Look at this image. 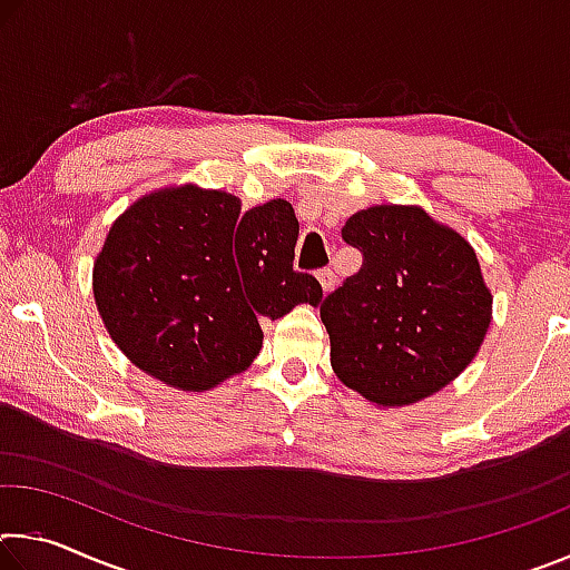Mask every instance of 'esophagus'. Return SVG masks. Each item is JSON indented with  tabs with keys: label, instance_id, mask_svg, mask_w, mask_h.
<instances>
[{
	"label": "esophagus",
	"instance_id": "obj_1",
	"mask_svg": "<svg viewBox=\"0 0 570 570\" xmlns=\"http://www.w3.org/2000/svg\"><path fill=\"white\" fill-rule=\"evenodd\" d=\"M316 278H320L324 292H332V288L336 286V274L332 272V268H322V272L316 274Z\"/></svg>",
	"mask_w": 570,
	"mask_h": 570
}]
</instances>
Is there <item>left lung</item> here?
Instances as JSON below:
<instances>
[{
    "instance_id": "1",
    "label": "left lung",
    "mask_w": 570,
    "mask_h": 570,
    "mask_svg": "<svg viewBox=\"0 0 570 570\" xmlns=\"http://www.w3.org/2000/svg\"><path fill=\"white\" fill-rule=\"evenodd\" d=\"M342 238L362 268L320 306L336 377L382 407L430 397L485 340L493 296L475 250L410 206L360 210Z\"/></svg>"
}]
</instances>
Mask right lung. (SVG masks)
<instances>
[{"mask_svg": "<svg viewBox=\"0 0 570 570\" xmlns=\"http://www.w3.org/2000/svg\"><path fill=\"white\" fill-rule=\"evenodd\" d=\"M296 236L284 198L240 214L230 193H150L105 238L95 302L135 366L170 387L204 392L256 360L264 320L322 302L320 282L294 272Z\"/></svg>", "mask_w": 570, "mask_h": 570, "instance_id": "obj_1", "label": "right lung"}]
</instances>
